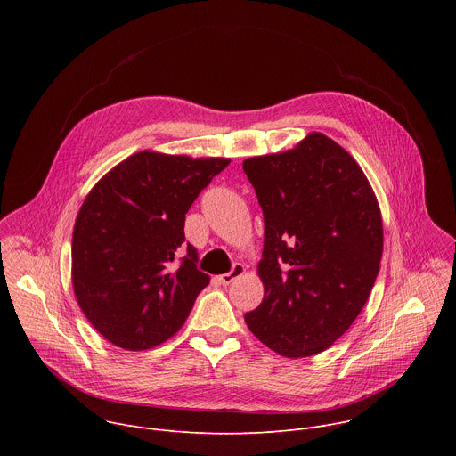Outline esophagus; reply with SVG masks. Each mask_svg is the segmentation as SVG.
<instances>
[{
	"label": "esophagus",
	"instance_id": "1",
	"mask_svg": "<svg viewBox=\"0 0 456 456\" xmlns=\"http://www.w3.org/2000/svg\"><path fill=\"white\" fill-rule=\"evenodd\" d=\"M243 274H245V265H243V264H234L229 273L218 276L216 280H218L220 285H229V283H232L236 278H240V276H243Z\"/></svg>",
	"mask_w": 456,
	"mask_h": 456
}]
</instances>
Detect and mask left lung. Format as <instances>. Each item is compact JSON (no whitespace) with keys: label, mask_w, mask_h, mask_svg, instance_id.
<instances>
[{"label":"left lung","mask_w":456,"mask_h":456,"mask_svg":"<svg viewBox=\"0 0 456 456\" xmlns=\"http://www.w3.org/2000/svg\"><path fill=\"white\" fill-rule=\"evenodd\" d=\"M243 171L265 220L257 264L265 294L245 322L283 357L315 355L352 327L379 274L375 192L354 157L322 134L245 159Z\"/></svg>","instance_id":"8db88e82"}]
</instances>
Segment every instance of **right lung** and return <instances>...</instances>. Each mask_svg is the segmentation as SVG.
<instances>
[{"mask_svg":"<svg viewBox=\"0 0 456 456\" xmlns=\"http://www.w3.org/2000/svg\"><path fill=\"white\" fill-rule=\"evenodd\" d=\"M229 162L139 151L88 192L74 225L72 283L94 329L115 346L141 352L167 341L209 285L197 248L183 245V224Z\"/></svg>","mask_w":456,"mask_h":456,"instance_id":"add662e5","label":"right lung"}]
</instances>
